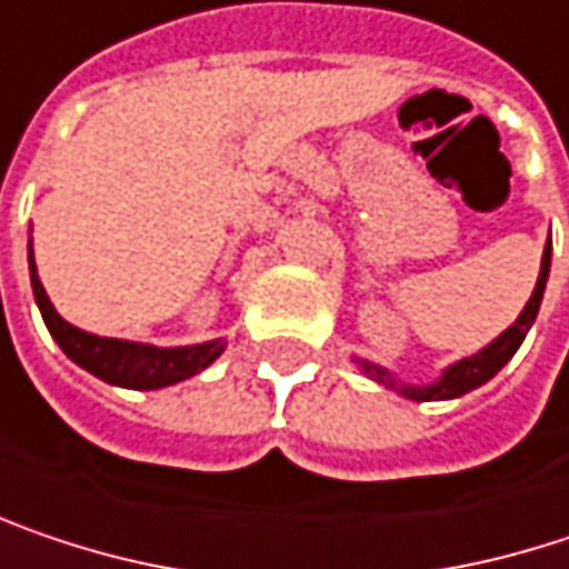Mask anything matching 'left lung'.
Returning a JSON list of instances; mask_svg holds the SVG:
<instances>
[{
  "instance_id": "obj_1",
  "label": "left lung",
  "mask_w": 569,
  "mask_h": 569,
  "mask_svg": "<svg viewBox=\"0 0 569 569\" xmlns=\"http://www.w3.org/2000/svg\"><path fill=\"white\" fill-rule=\"evenodd\" d=\"M547 277H550V237H547V243H543L538 283H535L531 299L525 302L521 316H518L501 336L491 338L486 348H479V351L469 355V358H459V361L446 365V368L439 371V378L427 381V385L400 381V378H397L393 371H388L385 365H375V361H368V358H351V361L358 365V371H361L365 378L385 385V388L393 390V393H400V397H407V400H417V403H423V400H452V397H462V393H469V390L489 385L491 378L515 358V351L521 348V341H525V336L531 332V326H535V319H538Z\"/></svg>"
}]
</instances>
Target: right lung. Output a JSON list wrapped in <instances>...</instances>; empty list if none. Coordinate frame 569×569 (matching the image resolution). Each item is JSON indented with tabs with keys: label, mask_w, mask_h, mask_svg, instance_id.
<instances>
[{
	"label": "right lung",
	"mask_w": 569,
	"mask_h": 569,
	"mask_svg": "<svg viewBox=\"0 0 569 569\" xmlns=\"http://www.w3.org/2000/svg\"><path fill=\"white\" fill-rule=\"evenodd\" d=\"M28 273H31V292L38 302V312L48 326L51 338L58 341V348L83 368L87 375L113 385V388L127 390H159L172 388L179 381H188L194 375H201L204 368H211L221 351L228 348L224 338H211V341H198V345H176V348H162V345H149V341H130V338H107L83 332L78 326H71L68 319H61V312L54 309V302L48 299L44 286L38 280V267H34V250L28 240Z\"/></svg>",
	"instance_id": "1"
}]
</instances>
